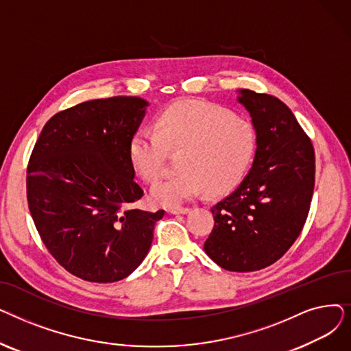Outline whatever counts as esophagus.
I'll use <instances>...</instances> for the list:
<instances>
[{"label":"esophagus","instance_id":"obj_1","mask_svg":"<svg viewBox=\"0 0 351 351\" xmlns=\"http://www.w3.org/2000/svg\"><path fill=\"white\" fill-rule=\"evenodd\" d=\"M191 209L189 208H169L168 212L172 215H185L188 213Z\"/></svg>","mask_w":351,"mask_h":351}]
</instances>
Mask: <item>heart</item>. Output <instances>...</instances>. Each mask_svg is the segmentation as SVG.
<instances>
[{
    "label": "heart",
    "instance_id": "b5f03b06",
    "mask_svg": "<svg viewBox=\"0 0 351 351\" xmlns=\"http://www.w3.org/2000/svg\"><path fill=\"white\" fill-rule=\"evenodd\" d=\"M256 151L254 126L215 104L186 99L166 108L154 129H139L128 143L134 171L147 183L162 175L168 154H178L179 172L152 186L162 206H178L206 189L232 191L246 175Z\"/></svg>",
    "mask_w": 351,
    "mask_h": 351
}]
</instances>
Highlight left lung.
<instances>
[{
	"mask_svg": "<svg viewBox=\"0 0 351 351\" xmlns=\"http://www.w3.org/2000/svg\"><path fill=\"white\" fill-rule=\"evenodd\" d=\"M237 101L252 117V169L210 209L215 226L205 242L210 259L230 271L265 269L290 249L308 215L315 189V149L286 104L250 89Z\"/></svg>",
	"mask_w": 351,
	"mask_h": 351,
	"instance_id": "obj_1",
	"label": "left lung"
}]
</instances>
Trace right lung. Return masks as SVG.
Masks as SVG:
<instances>
[{"label": "right lung", "instance_id": "add662e5", "mask_svg": "<svg viewBox=\"0 0 351 351\" xmlns=\"http://www.w3.org/2000/svg\"><path fill=\"white\" fill-rule=\"evenodd\" d=\"M149 105L139 97L78 104L43 128L27 168V199L44 245L66 271L92 283L125 279L145 259L165 210L134 205L128 143Z\"/></svg>", "mask_w": 351, "mask_h": 351}]
</instances>
